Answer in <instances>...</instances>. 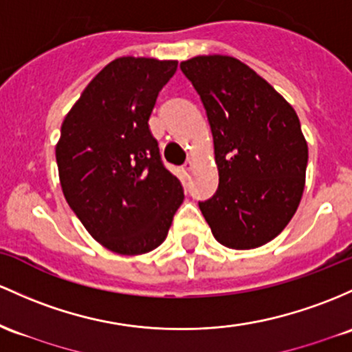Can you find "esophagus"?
Here are the masks:
<instances>
[{
	"label": "esophagus",
	"mask_w": 352,
	"mask_h": 352,
	"mask_svg": "<svg viewBox=\"0 0 352 352\" xmlns=\"http://www.w3.org/2000/svg\"><path fill=\"white\" fill-rule=\"evenodd\" d=\"M192 167H194V162H192L190 158H188V160L182 165V172L185 173V175H188V173L192 172Z\"/></svg>",
	"instance_id": "34e87169"
}]
</instances>
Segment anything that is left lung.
<instances>
[{"label":"left lung","mask_w":352,"mask_h":352,"mask_svg":"<svg viewBox=\"0 0 352 352\" xmlns=\"http://www.w3.org/2000/svg\"><path fill=\"white\" fill-rule=\"evenodd\" d=\"M206 107L219 188L199 202L212 234L229 249H256L291 222L306 185L307 142L296 110L241 60L182 61Z\"/></svg>","instance_id":"obj_1"}]
</instances>
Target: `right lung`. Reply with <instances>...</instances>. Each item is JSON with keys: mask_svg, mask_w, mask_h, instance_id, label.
Instances as JSON below:
<instances>
[{"mask_svg": "<svg viewBox=\"0 0 352 352\" xmlns=\"http://www.w3.org/2000/svg\"><path fill=\"white\" fill-rule=\"evenodd\" d=\"M175 60L122 56L87 85L61 123L56 164L68 206L96 242L122 256L157 249L184 202L148 129Z\"/></svg>", "mask_w": 352, "mask_h": 352, "instance_id": "obj_1", "label": "right lung"}]
</instances>
